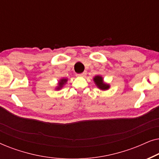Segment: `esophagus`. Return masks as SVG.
<instances>
[{
  "label": "esophagus",
  "mask_w": 159,
  "mask_h": 159,
  "mask_svg": "<svg viewBox=\"0 0 159 159\" xmlns=\"http://www.w3.org/2000/svg\"><path fill=\"white\" fill-rule=\"evenodd\" d=\"M86 75H87V71H84V72L77 74V76H78V77H85Z\"/></svg>",
  "instance_id": "1"
}]
</instances>
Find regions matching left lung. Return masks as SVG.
I'll list each match as a JSON object with an SVG mask.
<instances>
[{
    "mask_svg": "<svg viewBox=\"0 0 159 159\" xmlns=\"http://www.w3.org/2000/svg\"><path fill=\"white\" fill-rule=\"evenodd\" d=\"M94 82L96 84L98 88L101 89V90H107V89L109 88V85L107 84H105L103 81V78H102L101 76H96L94 78Z\"/></svg>",
    "mask_w": 159,
    "mask_h": 159,
    "instance_id": "8db88e82",
    "label": "left lung"
}]
</instances>
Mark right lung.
Segmentation results:
<instances>
[{"mask_svg":"<svg viewBox=\"0 0 159 159\" xmlns=\"http://www.w3.org/2000/svg\"><path fill=\"white\" fill-rule=\"evenodd\" d=\"M66 81H67V80H65V79H64V80H61V81L59 82V83H58V84H59V87H58V89H60L61 88H62V86L64 85V84L65 82H66Z\"/></svg>","mask_w":159,"mask_h":159,"instance_id":"1","label":"right lung"}]
</instances>
